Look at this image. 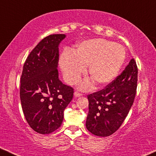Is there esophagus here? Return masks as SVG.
Listing matches in <instances>:
<instances>
[{
  "label": "esophagus",
  "instance_id": "esophagus-1",
  "mask_svg": "<svg viewBox=\"0 0 156 156\" xmlns=\"http://www.w3.org/2000/svg\"><path fill=\"white\" fill-rule=\"evenodd\" d=\"M74 96H75V97H79V96H82V94H80V93H79V92L76 91V92L74 93Z\"/></svg>",
  "mask_w": 156,
  "mask_h": 156
}]
</instances>
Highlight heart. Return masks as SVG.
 Listing matches in <instances>:
<instances>
[{
	"label": "heart",
	"instance_id": "obj_1",
	"mask_svg": "<svg viewBox=\"0 0 156 156\" xmlns=\"http://www.w3.org/2000/svg\"><path fill=\"white\" fill-rule=\"evenodd\" d=\"M126 51L122 45L105 39H93L78 45L74 52L66 51L60 57V64L69 83L80 79L88 66V75L98 86L112 82L117 76L125 60ZM92 87L90 80L83 83L81 88Z\"/></svg>",
	"mask_w": 156,
	"mask_h": 156
}]
</instances>
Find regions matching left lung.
<instances>
[{"instance_id": "1", "label": "left lung", "mask_w": 156, "mask_h": 156, "mask_svg": "<svg viewBox=\"0 0 156 156\" xmlns=\"http://www.w3.org/2000/svg\"><path fill=\"white\" fill-rule=\"evenodd\" d=\"M137 72L135 60L132 59L113 81L99 91L88 95L86 126L93 135L107 137L123 123L135 97Z\"/></svg>"}]
</instances>
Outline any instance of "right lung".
Returning <instances> with one entry per match:
<instances>
[{"mask_svg": "<svg viewBox=\"0 0 156 156\" xmlns=\"http://www.w3.org/2000/svg\"><path fill=\"white\" fill-rule=\"evenodd\" d=\"M65 34H51L40 41L27 57L21 77L20 98L29 125L39 134L60 127L73 88L59 79V44Z\"/></svg>", "mask_w": 156, "mask_h": 156, "instance_id": "add662e5", "label": "right lung"}]
</instances>
